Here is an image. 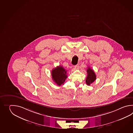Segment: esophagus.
Masks as SVG:
<instances>
[{
    "label": "esophagus",
    "instance_id": "34e87169",
    "mask_svg": "<svg viewBox=\"0 0 133 133\" xmlns=\"http://www.w3.org/2000/svg\"><path fill=\"white\" fill-rule=\"evenodd\" d=\"M79 68V65L78 64H77V65H75V68L76 69H78Z\"/></svg>",
    "mask_w": 133,
    "mask_h": 133
}]
</instances>
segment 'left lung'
<instances>
[{"instance_id":"left-lung-1","label":"left lung","mask_w":133,"mask_h":133,"mask_svg":"<svg viewBox=\"0 0 133 133\" xmlns=\"http://www.w3.org/2000/svg\"><path fill=\"white\" fill-rule=\"evenodd\" d=\"M87 71L88 73V75L86 78L85 82L87 85H90L91 84H92L96 80V75L94 71L89 66H88Z\"/></svg>"}]
</instances>
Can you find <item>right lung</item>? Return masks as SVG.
I'll return each instance as SVG.
<instances>
[{
  "instance_id": "add662e5",
  "label": "right lung",
  "mask_w": 133,
  "mask_h": 133,
  "mask_svg": "<svg viewBox=\"0 0 133 133\" xmlns=\"http://www.w3.org/2000/svg\"><path fill=\"white\" fill-rule=\"evenodd\" d=\"M51 76L54 82L57 85L61 86L64 84L65 79L68 77L67 70L62 66H57L52 70Z\"/></svg>"
}]
</instances>
